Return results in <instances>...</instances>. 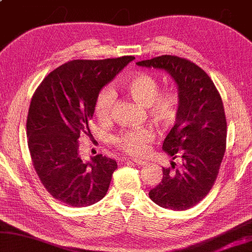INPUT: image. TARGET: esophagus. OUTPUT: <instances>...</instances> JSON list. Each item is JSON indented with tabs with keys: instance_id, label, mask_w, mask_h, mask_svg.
<instances>
[{
	"instance_id": "1",
	"label": "esophagus",
	"mask_w": 252,
	"mask_h": 252,
	"mask_svg": "<svg viewBox=\"0 0 252 252\" xmlns=\"http://www.w3.org/2000/svg\"><path fill=\"white\" fill-rule=\"evenodd\" d=\"M131 162L134 163L136 165H141V166L146 164V162L143 161V160H138V158H133V160H131Z\"/></svg>"
}]
</instances>
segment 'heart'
I'll return each instance as SVG.
<instances>
[{
    "instance_id": "b5f03b06",
    "label": "heart",
    "mask_w": 252,
    "mask_h": 252,
    "mask_svg": "<svg viewBox=\"0 0 252 252\" xmlns=\"http://www.w3.org/2000/svg\"><path fill=\"white\" fill-rule=\"evenodd\" d=\"M161 82L154 74L139 72L122 82V89L134 101L144 106L148 118L157 126L168 130L175 126L182 108V97L175 88L160 90ZM115 95L109 88H102L94 101V114L99 122H108L112 118ZM154 139L150 127L121 130L112 137V145L116 150L131 157L146 153L148 145Z\"/></svg>"
}]
</instances>
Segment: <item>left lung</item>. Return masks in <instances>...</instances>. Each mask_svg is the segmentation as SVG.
<instances>
[{"mask_svg": "<svg viewBox=\"0 0 252 252\" xmlns=\"http://www.w3.org/2000/svg\"><path fill=\"white\" fill-rule=\"evenodd\" d=\"M137 65L164 69L178 86L180 114L162 148L182 164L163 168L162 180L148 195L164 209L187 210L208 195L217 179L227 136L224 104L210 76L189 60L163 55Z\"/></svg>", "mask_w": 252, "mask_h": 252, "instance_id": "left-lung-1", "label": "left lung"}]
</instances>
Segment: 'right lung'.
Segmentation results:
<instances>
[{"mask_svg": "<svg viewBox=\"0 0 252 252\" xmlns=\"http://www.w3.org/2000/svg\"><path fill=\"white\" fill-rule=\"evenodd\" d=\"M133 59L72 60L49 73L32 97L26 123L32 163L42 185L63 204L89 207L107 193L118 163L101 154L82 161L79 141L91 136L98 92Z\"/></svg>", "mask_w": 252, "mask_h": 252, "instance_id": "1", "label": "right lung"}]
</instances>
